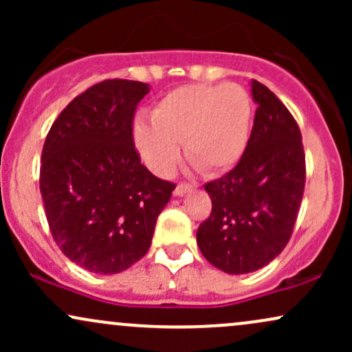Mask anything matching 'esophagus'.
<instances>
[{
  "label": "esophagus",
  "instance_id": "obj_1",
  "mask_svg": "<svg viewBox=\"0 0 352 352\" xmlns=\"http://www.w3.org/2000/svg\"><path fill=\"white\" fill-rule=\"evenodd\" d=\"M193 188L192 184H185V182H180L179 185H177L175 190H173V195L175 197H184L185 193L190 192V190Z\"/></svg>",
  "mask_w": 352,
  "mask_h": 352
}]
</instances>
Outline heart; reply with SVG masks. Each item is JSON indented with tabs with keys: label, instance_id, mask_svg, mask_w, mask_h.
<instances>
[{
	"label": "heart",
	"instance_id": "obj_1",
	"mask_svg": "<svg viewBox=\"0 0 352 352\" xmlns=\"http://www.w3.org/2000/svg\"><path fill=\"white\" fill-rule=\"evenodd\" d=\"M252 99L238 84H190L173 89L152 109V124L139 120L134 140L153 172L167 175L185 144L188 162L218 175L240 162L250 140Z\"/></svg>",
	"mask_w": 352,
	"mask_h": 352
}]
</instances>
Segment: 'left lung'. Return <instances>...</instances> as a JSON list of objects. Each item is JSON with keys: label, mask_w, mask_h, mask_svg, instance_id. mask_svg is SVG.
Instances as JSON below:
<instances>
[{"label": "left lung", "mask_w": 352, "mask_h": 352, "mask_svg": "<svg viewBox=\"0 0 352 352\" xmlns=\"http://www.w3.org/2000/svg\"><path fill=\"white\" fill-rule=\"evenodd\" d=\"M258 104L248 145L235 168L205 184L212 213L197 230L201 254L230 274L252 273L292 238L306 182L305 148L292 112L252 80Z\"/></svg>", "instance_id": "8db88e82"}]
</instances>
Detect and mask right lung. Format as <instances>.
Listing matches in <instances>:
<instances>
[{"mask_svg": "<svg viewBox=\"0 0 352 352\" xmlns=\"http://www.w3.org/2000/svg\"><path fill=\"white\" fill-rule=\"evenodd\" d=\"M148 84L107 79L67 104L46 135L39 190L60 252L98 274L148 252L175 184L140 164L132 124Z\"/></svg>", "mask_w": 352, "mask_h": 352, "instance_id": "add662e5", "label": "right lung"}]
</instances>
